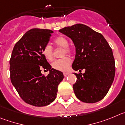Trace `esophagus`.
I'll return each instance as SVG.
<instances>
[{
	"mask_svg": "<svg viewBox=\"0 0 125 125\" xmlns=\"http://www.w3.org/2000/svg\"><path fill=\"white\" fill-rule=\"evenodd\" d=\"M68 74H69V72H63V75L65 76H67V75H68Z\"/></svg>",
	"mask_w": 125,
	"mask_h": 125,
	"instance_id": "esophagus-1",
	"label": "esophagus"
}]
</instances>
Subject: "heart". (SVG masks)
Listing matches in <instances>:
<instances>
[{
    "label": "heart",
    "instance_id": "1",
    "mask_svg": "<svg viewBox=\"0 0 125 125\" xmlns=\"http://www.w3.org/2000/svg\"><path fill=\"white\" fill-rule=\"evenodd\" d=\"M55 45L57 47L63 48V54L65 55L66 53L70 54L72 52V50L68 47L69 42L67 39L63 36H58L54 39ZM42 53L46 59L52 60L53 59V48L50 45H46L42 49ZM71 63L70 58L67 57L57 60L52 63V68L58 71L65 72L68 70Z\"/></svg>",
    "mask_w": 125,
    "mask_h": 125
}]
</instances>
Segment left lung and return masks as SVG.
I'll return each instance as SVG.
<instances>
[{
	"label": "left lung",
	"instance_id": "obj_1",
	"mask_svg": "<svg viewBox=\"0 0 125 125\" xmlns=\"http://www.w3.org/2000/svg\"><path fill=\"white\" fill-rule=\"evenodd\" d=\"M59 32L70 38L75 47L72 64L76 82L73 85L76 98L83 102L93 103L106 96L113 82L115 62L113 52L101 33L85 25L77 23ZM85 69L84 74L81 70Z\"/></svg>",
	"mask_w": 125,
	"mask_h": 125
}]
</instances>
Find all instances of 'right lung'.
<instances>
[{"label": "right lung", "instance_id": "add662e5", "mask_svg": "<svg viewBox=\"0 0 125 125\" xmlns=\"http://www.w3.org/2000/svg\"><path fill=\"white\" fill-rule=\"evenodd\" d=\"M52 33L47 29H30L15 45L10 60L12 85L25 103L35 106L53 102L64 77L62 72L52 68L42 53ZM42 68L49 71V75H42Z\"/></svg>", "mask_w": 125, "mask_h": 125}]
</instances>
